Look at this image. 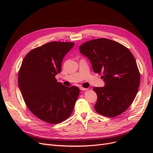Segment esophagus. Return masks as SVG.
<instances>
[{
  "label": "esophagus",
  "mask_w": 153,
  "mask_h": 153,
  "mask_svg": "<svg viewBox=\"0 0 153 153\" xmlns=\"http://www.w3.org/2000/svg\"><path fill=\"white\" fill-rule=\"evenodd\" d=\"M80 89L81 90V91H87L88 89H87V88H84V87H80Z\"/></svg>",
  "instance_id": "1"
}]
</instances>
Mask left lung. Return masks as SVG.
<instances>
[{"instance_id": "8db88e82", "label": "left lung", "mask_w": 153, "mask_h": 153, "mask_svg": "<svg viewBox=\"0 0 153 153\" xmlns=\"http://www.w3.org/2000/svg\"><path fill=\"white\" fill-rule=\"evenodd\" d=\"M79 50L94 72L103 74L105 86L93 88L98 96L96 112L108 117L123 113L133 103L140 82L133 54L123 45L105 38L87 41Z\"/></svg>"}]
</instances>
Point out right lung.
<instances>
[{
    "instance_id": "1",
    "label": "right lung",
    "mask_w": 153,
    "mask_h": 153,
    "mask_svg": "<svg viewBox=\"0 0 153 153\" xmlns=\"http://www.w3.org/2000/svg\"><path fill=\"white\" fill-rule=\"evenodd\" d=\"M75 45L53 41L26 55L18 73V86L27 107L42 121L59 124L71 114L80 89L57 82L64 56Z\"/></svg>"
}]
</instances>
